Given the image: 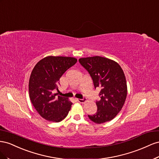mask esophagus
Wrapping results in <instances>:
<instances>
[{"label": "esophagus", "instance_id": "34e87169", "mask_svg": "<svg viewBox=\"0 0 159 159\" xmlns=\"http://www.w3.org/2000/svg\"><path fill=\"white\" fill-rule=\"evenodd\" d=\"M77 101H78L79 102H80V103H84L86 102V98H84L83 99L78 98V99H77Z\"/></svg>", "mask_w": 159, "mask_h": 159}]
</instances>
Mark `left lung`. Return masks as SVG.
<instances>
[{
  "label": "left lung",
  "mask_w": 159,
  "mask_h": 159,
  "mask_svg": "<svg viewBox=\"0 0 159 159\" xmlns=\"http://www.w3.org/2000/svg\"><path fill=\"white\" fill-rule=\"evenodd\" d=\"M79 61L91 76L95 89H101V98L96 102L97 112L89 118L96 124L111 121L121 111L127 95L123 70L116 62L105 57L80 58Z\"/></svg>",
  "instance_id": "8db88e82"
}]
</instances>
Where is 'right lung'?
<instances>
[{
    "instance_id": "obj_1",
    "label": "right lung",
    "mask_w": 159,
    "mask_h": 159,
    "mask_svg": "<svg viewBox=\"0 0 159 159\" xmlns=\"http://www.w3.org/2000/svg\"><path fill=\"white\" fill-rule=\"evenodd\" d=\"M77 59L71 57L48 56L39 61L32 70L29 83L30 101L39 114L48 121L65 119L72 105L69 98L52 93L58 89L59 80Z\"/></svg>"
}]
</instances>
